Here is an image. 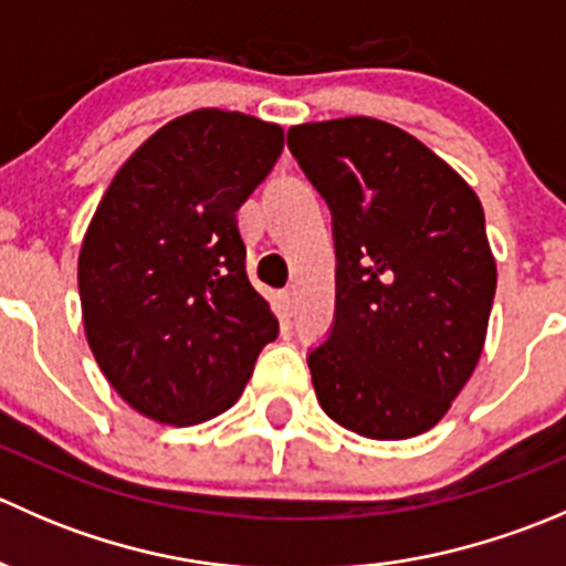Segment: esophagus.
Instances as JSON below:
<instances>
[{"instance_id":"34e87169","label":"esophagus","mask_w":566,"mask_h":566,"mask_svg":"<svg viewBox=\"0 0 566 566\" xmlns=\"http://www.w3.org/2000/svg\"><path fill=\"white\" fill-rule=\"evenodd\" d=\"M279 298H282L284 312H287V315H295V310H298V293H295V287H287Z\"/></svg>"}]
</instances>
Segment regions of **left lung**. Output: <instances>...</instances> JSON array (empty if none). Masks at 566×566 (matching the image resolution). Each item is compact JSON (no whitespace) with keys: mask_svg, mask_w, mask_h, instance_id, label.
<instances>
[{"mask_svg":"<svg viewBox=\"0 0 566 566\" xmlns=\"http://www.w3.org/2000/svg\"><path fill=\"white\" fill-rule=\"evenodd\" d=\"M287 147L328 202L331 334L310 353L317 402L375 441L436 427L482 356L495 260L473 188L375 117L293 125Z\"/></svg>","mask_w":566,"mask_h":566,"instance_id":"1","label":"left lung"}]
</instances>
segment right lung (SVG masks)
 <instances>
[{
    "mask_svg": "<svg viewBox=\"0 0 566 566\" xmlns=\"http://www.w3.org/2000/svg\"><path fill=\"white\" fill-rule=\"evenodd\" d=\"M282 147L276 123L197 108L108 182L78 251L82 317L101 373L147 419L188 427L224 413L276 339L235 213Z\"/></svg>",
    "mask_w": 566,
    "mask_h": 566,
    "instance_id": "obj_1",
    "label": "right lung"
}]
</instances>
